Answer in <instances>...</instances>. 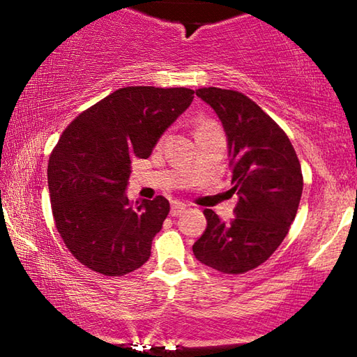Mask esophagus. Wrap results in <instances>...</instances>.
Segmentation results:
<instances>
[{"label": "esophagus", "mask_w": 357, "mask_h": 357, "mask_svg": "<svg viewBox=\"0 0 357 357\" xmlns=\"http://www.w3.org/2000/svg\"><path fill=\"white\" fill-rule=\"evenodd\" d=\"M187 209V204L185 203H180V201H174L172 203V208H170V215L172 217H177L183 213V211Z\"/></svg>", "instance_id": "34e87169"}]
</instances>
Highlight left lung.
Returning a JSON list of instances; mask_svg holds the SVG:
<instances>
[{"label": "left lung", "mask_w": 357, "mask_h": 357, "mask_svg": "<svg viewBox=\"0 0 357 357\" xmlns=\"http://www.w3.org/2000/svg\"><path fill=\"white\" fill-rule=\"evenodd\" d=\"M196 96L224 127L238 203L229 224L204 209L208 227L193 255L219 272L245 273L266 262L287 236L303 193L301 166L287 133L243 93L209 86Z\"/></svg>", "instance_id": "8db88e82"}]
</instances>
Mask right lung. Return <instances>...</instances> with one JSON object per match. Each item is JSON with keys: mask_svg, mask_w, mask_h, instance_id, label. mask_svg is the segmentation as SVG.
<instances>
[{"mask_svg": "<svg viewBox=\"0 0 357 357\" xmlns=\"http://www.w3.org/2000/svg\"><path fill=\"white\" fill-rule=\"evenodd\" d=\"M190 89L126 86L75 117L48 162L56 229L82 264L119 277L151 256L169 214L164 196L127 198L132 159H146L162 133L188 109Z\"/></svg>", "mask_w": 357, "mask_h": 357, "instance_id": "1", "label": "right lung"}]
</instances>
